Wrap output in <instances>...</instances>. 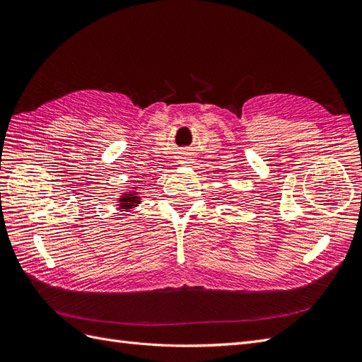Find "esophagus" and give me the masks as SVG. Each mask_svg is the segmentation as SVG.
Instances as JSON below:
<instances>
[{
    "label": "esophagus",
    "instance_id": "34e87169",
    "mask_svg": "<svg viewBox=\"0 0 362 362\" xmlns=\"http://www.w3.org/2000/svg\"><path fill=\"white\" fill-rule=\"evenodd\" d=\"M181 163H184V164H190L192 161H190V158H182V161Z\"/></svg>",
    "mask_w": 362,
    "mask_h": 362
}]
</instances>
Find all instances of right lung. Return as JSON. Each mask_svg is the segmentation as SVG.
I'll list each match as a JSON object with an SVG mask.
<instances>
[{
  "instance_id": "1",
  "label": "right lung",
  "mask_w": 362,
  "mask_h": 362,
  "mask_svg": "<svg viewBox=\"0 0 362 362\" xmlns=\"http://www.w3.org/2000/svg\"><path fill=\"white\" fill-rule=\"evenodd\" d=\"M140 189H144V187H134L131 192H127V193L120 194V198H117L119 199L117 206L122 208V211L133 210L134 206H137L141 202L140 201L141 199L140 192H134V190H140Z\"/></svg>"
}]
</instances>
